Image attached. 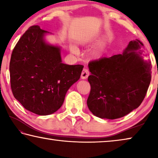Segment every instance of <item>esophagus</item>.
Wrapping results in <instances>:
<instances>
[{
	"mask_svg": "<svg viewBox=\"0 0 158 158\" xmlns=\"http://www.w3.org/2000/svg\"><path fill=\"white\" fill-rule=\"evenodd\" d=\"M89 74H90V73H89L88 70L86 69V68H84V69L83 70V72H82V73H81V78L83 80L86 79L87 77H88Z\"/></svg>",
	"mask_w": 158,
	"mask_h": 158,
	"instance_id": "34e87169",
	"label": "esophagus"
}]
</instances>
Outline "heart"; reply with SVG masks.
I'll use <instances>...</instances> for the list:
<instances>
[{"label": "heart", "instance_id": "obj_1", "mask_svg": "<svg viewBox=\"0 0 158 158\" xmlns=\"http://www.w3.org/2000/svg\"><path fill=\"white\" fill-rule=\"evenodd\" d=\"M70 50H71V51L73 52H74V53H76L77 52V48H75V46H74V45H72V46L70 47ZM103 51L104 46L103 45H100V46L97 47L95 49L93 50V51L92 52L91 55H92V56L94 58H99L100 57H101L102 53H103Z\"/></svg>", "mask_w": 158, "mask_h": 158}]
</instances>
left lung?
<instances>
[{
  "mask_svg": "<svg viewBox=\"0 0 158 158\" xmlns=\"http://www.w3.org/2000/svg\"><path fill=\"white\" fill-rule=\"evenodd\" d=\"M144 46L136 39L123 54L89 63V110L100 118L117 119L140 106L151 81V63L143 59Z\"/></svg>",
  "mask_w": 158,
  "mask_h": 158,
  "instance_id": "left-lung-1",
  "label": "left lung"
}]
</instances>
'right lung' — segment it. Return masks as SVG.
Segmentation results:
<instances>
[{
	"label": "right lung",
	"instance_id": "obj_1",
	"mask_svg": "<svg viewBox=\"0 0 158 158\" xmlns=\"http://www.w3.org/2000/svg\"><path fill=\"white\" fill-rule=\"evenodd\" d=\"M48 33L38 26L27 30L13 49L9 68L15 98L39 115H51L62 106L83 68L63 63L60 46L45 42Z\"/></svg>",
	"mask_w": 158,
	"mask_h": 158
}]
</instances>
